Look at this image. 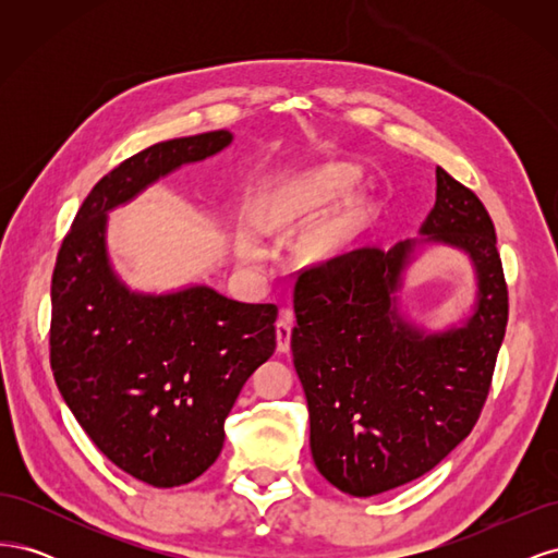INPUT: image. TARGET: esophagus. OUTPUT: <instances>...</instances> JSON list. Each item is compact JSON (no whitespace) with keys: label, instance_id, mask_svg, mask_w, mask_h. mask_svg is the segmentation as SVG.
I'll return each instance as SVG.
<instances>
[{"label":"esophagus","instance_id":"1","mask_svg":"<svg viewBox=\"0 0 558 558\" xmlns=\"http://www.w3.org/2000/svg\"><path fill=\"white\" fill-rule=\"evenodd\" d=\"M291 332H293V314L291 310H283L277 318V349L281 353L289 351L291 347Z\"/></svg>","mask_w":558,"mask_h":558}]
</instances>
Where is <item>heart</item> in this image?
<instances>
[{"instance_id": "1", "label": "heart", "mask_w": 558, "mask_h": 558, "mask_svg": "<svg viewBox=\"0 0 558 558\" xmlns=\"http://www.w3.org/2000/svg\"><path fill=\"white\" fill-rule=\"evenodd\" d=\"M244 253L248 258H258L260 256V248L253 244V242H244Z\"/></svg>"}]
</instances>
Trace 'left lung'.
<instances>
[{"label": "left lung", "mask_w": 558, "mask_h": 558, "mask_svg": "<svg viewBox=\"0 0 558 558\" xmlns=\"http://www.w3.org/2000/svg\"><path fill=\"white\" fill-rule=\"evenodd\" d=\"M421 232L300 269L293 365L310 408L320 475L349 496H377L426 475L475 428L508 326L496 230L482 199L437 167ZM426 241L459 245L478 269V310L463 329L421 336L397 316L399 272Z\"/></svg>", "instance_id": "left-lung-1"}]
</instances>
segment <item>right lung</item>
Wrapping results in <instances>:
<instances>
[{"label": "right lung", "instance_id": "right-lung-1", "mask_svg": "<svg viewBox=\"0 0 558 558\" xmlns=\"http://www.w3.org/2000/svg\"><path fill=\"white\" fill-rule=\"evenodd\" d=\"M230 140L216 130L160 142L113 167L83 199L50 283V367L64 402L113 465L158 488L218 459L234 400L277 349V305L207 286L130 293L107 260V211Z\"/></svg>", "mask_w": 558, "mask_h": 558}]
</instances>
